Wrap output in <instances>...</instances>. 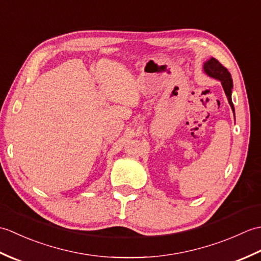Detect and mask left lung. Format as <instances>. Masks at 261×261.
Instances as JSON below:
<instances>
[{
  "label": "left lung",
  "mask_w": 261,
  "mask_h": 261,
  "mask_svg": "<svg viewBox=\"0 0 261 261\" xmlns=\"http://www.w3.org/2000/svg\"><path fill=\"white\" fill-rule=\"evenodd\" d=\"M203 71L207 76L221 82V84H222V87L225 92V95L228 97L230 107L234 113V107L231 98L232 88H233V82H232V77H231V74L228 71V69H226L224 66L221 65L215 58L212 57L204 63Z\"/></svg>",
  "instance_id": "8db88e82"
}]
</instances>
